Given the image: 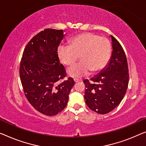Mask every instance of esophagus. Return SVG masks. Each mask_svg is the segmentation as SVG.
<instances>
[{"instance_id":"obj_1","label":"esophagus","mask_w":146,"mask_h":146,"mask_svg":"<svg viewBox=\"0 0 146 146\" xmlns=\"http://www.w3.org/2000/svg\"><path fill=\"white\" fill-rule=\"evenodd\" d=\"M79 81V79H74V82H75V83H76V82H78Z\"/></svg>"}]
</instances>
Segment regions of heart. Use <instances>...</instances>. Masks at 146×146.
Instances as JSON below:
<instances>
[{"instance_id": "obj_1", "label": "heart", "mask_w": 146, "mask_h": 146, "mask_svg": "<svg viewBox=\"0 0 146 146\" xmlns=\"http://www.w3.org/2000/svg\"><path fill=\"white\" fill-rule=\"evenodd\" d=\"M111 53V45L107 38L92 33H83L71 39L70 45L61 44L57 54L63 64L71 65L79 58L81 62L69 67L67 73L71 77L80 78L100 72L108 66Z\"/></svg>"}]
</instances>
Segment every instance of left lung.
I'll list each match as a JSON object with an SVG mask.
<instances>
[{"label": "left lung", "mask_w": 146, "mask_h": 146, "mask_svg": "<svg viewBox=\"0 0 146 146\" xmlns=\"http://www.w3.org/2000/svg\"><path fill=\"white\" fill-rule=\"evenodd\" d=\"M111 39L112 53L108 66L100 73L84 80V100L88 107L99 114H106L119 105L129 84V69L126 55L116 38Z\"/></svg>", "instance_id": "left-lung-1"}]
</instances>
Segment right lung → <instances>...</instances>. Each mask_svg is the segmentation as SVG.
<instances>
[{
    "label": "right lung",
    "instance_id": "right-lung-1",
    "mask_svg": "<svg viewBox=\"0 0 146 146\" xmlns=\"http://www.w3.org/2000/svg\"><path fill=\"white\" fill-rule=\"evenodd\" d=\"M64 36L63 30L46 29L38 33L26 46L19 67L27 100L36 110L48 116L58 114L66 108L75 84L70 77L58 82L66 75L57 54Z\"/></svg>",
    "mask_w": 146,
    "mask_h": 146
}]
</instances>
